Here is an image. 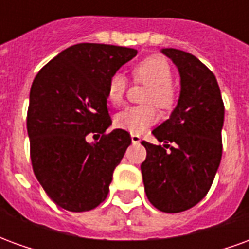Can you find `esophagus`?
Segmentation results:
<instances>
[{
    "mask_svg": "<svg viewBox=\"0 0 249 249\" xmlns=\"http://www.w3.org/2000/svg\"><path fill=\"white\" fill-rule=\"evenodd\" d=\"M130 140H132L133 144H139L141 141V137L139 135H135V133H133V135H130Z\"/></svg>",
    "mask_w": 249,
    "mask_h": 249,
    "instance_id": "1",
    "label": "esophagus"
}]
</instances>
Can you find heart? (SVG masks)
<instances>
[{
    "instance_id": "heart-1",
    "label": "heart",
    "mask_w": 249,
    "mask_h": 249,
    "mask_svg": "<svg viewBox=\"0 0 249 249\" xmlns=\"http://www.w3.org/2000/svg\"><path fill=\"white\" fill-rule=\"evenodd\" d=\"M135 77L140 81L151 85L146 96L148 103H155L160 108H169L175 101L172 84V69L165 58L151 56L140 61L133 69ZM126 89V78L123 73H113L107 85V97L112 104H120ZM159 114L155 107H126L116 114L114 124L130 133H141L155 124Z\"/></svg>"
}]
</instances>
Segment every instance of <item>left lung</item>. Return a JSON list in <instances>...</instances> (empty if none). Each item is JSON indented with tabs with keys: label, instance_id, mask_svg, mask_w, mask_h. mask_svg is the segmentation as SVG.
Segmentation results:
<instances>
[{
	"label": "left lung",
	"instance_id": "obj_1",
	"mask_svg": "<svg viewBox=\"0 0 249 249\" xmlns=\"http://www.w3.org/2000/svg\"><path fill=\"white\" fill-rule=\"evenodd\" d=\"M161 53L178 68L180 96L169 119L152 130L164 146L141 142L146 149L141 173L152 205L178 213L203 200L212 185L223 153L224 104L216 77L198 58L173 48Z\"/></svg>",
	"mask_w": 249,
	"mask_h": 249
}]
</instances>
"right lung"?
<instances>
[{"label": "right lung", "mask_w": 249, "mask_h": 249, "mask_svg": "<svg viewBox=\"0 0 249 249\" xmlns=\"http://www.w3.org/2000/svg\"><path fill=\"white\" fill-rule=\"evenodd\" d=\"M136 54L124 46L77 44L48 62L32 84V165L46 195L66 211H90L108 196L114 168L132 141L124 129L105 135L112 125L107 85ZM89 133L103 136L88 143Z\"/></svg>", "instance_id": "1"}]
</instances>
